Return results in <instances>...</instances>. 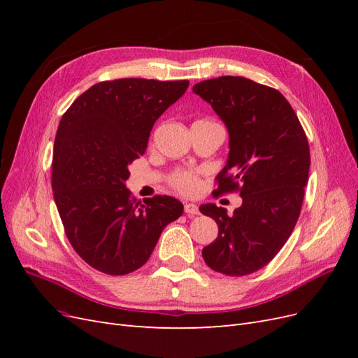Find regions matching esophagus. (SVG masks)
<instances>
[{
  "mask_svg": "<svg viewBox=\"0 0 358 358\" xmlns=\"http://www.w3.org/2000/svg\"><path fill=\"white\" fill-rule=\"evenodd\" d=\"M185 213L188 216H194V215H199V208L196 204L192 203H185Z\"/></svg>",
  "mask_w": 358,
  "mask_h": 358,
  "instance_id": "1",
  "label": "esophagus"
}]
</instances>
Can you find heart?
I'll return each instance as SVG.
<instances>
[{
	"instance_id": "1",
	"label": "heart",
	"mask_w": 358,
	"mask_h": 358,
	"mask_svg": "<svg viewBox=\"0 0 358 358\" xmlns=\"http://www.w3.org/2000/svg\"><path fill=\"white\" fill-rule=\"evenodd\" d=\"M171 187L183 194H194L200 188V179L188 170H178L170 176Z\"/></svg>"
}]
</instances>
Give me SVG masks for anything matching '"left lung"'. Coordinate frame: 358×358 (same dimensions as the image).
Instances as JSON below:
<instances>
[{"label": "left lung", "mask_w": 358, "mask_h": 358, "mask_svg": "<svg viewBox=\"0 0 358 358\" xmlns=\"http://www.w3.org/2000/svg\"><path fill=\"white\" fill-rule=\"evenodd\" d=\"M208 101L230 136L216 194L239 191L230 216L216 204L200 212L218 224V237L203 248L215 272L254 273L273 259L294 230L308 183L309 143L296 112L279 91L241 76H221L192 88Z\"/></svg>", "instance_id": "obj_1"}]
</instances>
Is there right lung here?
I'll return each instance as SVG.
<instances>
[{
  "instance_id": "add662e5",
  "label": "right lung",
  "mask_w": 358,
  "mask_h": 358,
  "mask_svg": "<svg viewBox=\"0 0 358 358\" xmlns=\"http://www.w3.org/2000/svg\"><path fill=\"white\" fill-rule=\"evenodd\" d=\"M188 80L100 82L62 115L53 145L52 189L74 251L107 275L142 267L183 204L169 196L136 200L128 164L145 154L157 119L185 94Z\"/></svg>"
}]
</instances>
